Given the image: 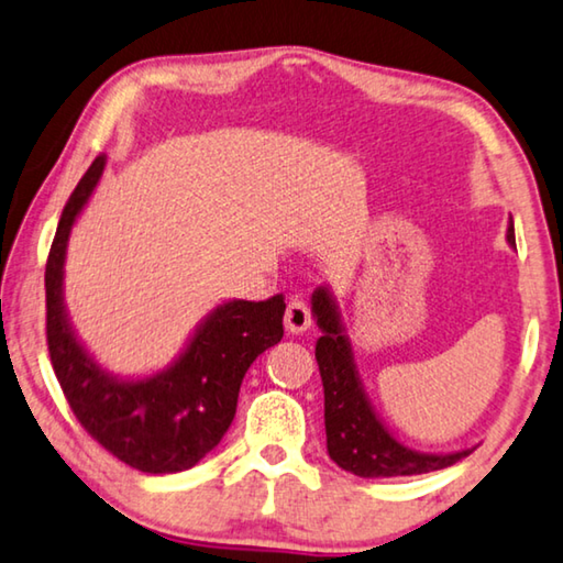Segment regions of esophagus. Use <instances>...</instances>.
I'll return each mask as SVG.
<instances>
[{
  "label": "esophagus",
  "instance_id": "esophagus-1",
  "mask_svg": "<svg viewBox=\"0 0 563 563\" xmlns=\"http://www.w3.org/2000/svg\"><path fill=\"white\" fill-rule=\"evenodd\" d=\"M310 323H313V320H310V310L306 306V300L292 298L288 302V308H285V330L292 335H300L306 333Z\"/></svg>",
  "mask_w": 563,
  "mask_h": 563
}]
</instances>
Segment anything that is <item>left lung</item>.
<instances>
[{"label": "left lung", "instance_id": "1", "mask_svg": "<svg viewBox=\"0 0 563 563\" xmlns=\"http://www.w3.org/2000/svg\"><path fill=\"white\" fill-rule=\"evenodd\" d=\"M508 245L516 247L514 225L506 230ZM313 318L320 328L316 361L325 394V435L328 453L343 471L361 478L416 476L439 471L468 456L474 449L451 453H423L400 443L373 408L355 365L351 338L328 285H318L310 298Z\"/></svg>", "mask_w": 563, "mask_h": 563}]
</instances>
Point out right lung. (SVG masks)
<instances>
[{
    "instance_id": "1",
    "label": "right lung",
    "mask_w": 563,
    "mask_h": 563,
    "mask_svg": "<svg viewBox=\"0 0 563 563\" xmlns=\"http://www.w3.org/2000/svg\"><path fill=\"white\" fill-rule=\"evenodd\" d=\"M104 165L107 155H97L75 187L49 250L44 290L52 368L77 421L112 456L142 474H177L208 456L233 423L250 363L280 343L285 300H222L195 325L173 363L150 376L124 378L102 368L69 320L65 261Z\"/></svg>"
}]
</instances>
